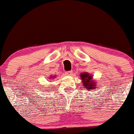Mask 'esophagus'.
Here are the masks:
<instances>
[{"mask_svg": "<svg viewBox=\"0 0 134 134\" xmlns=\"http://www.w3.org/2000/svg\"><path fill=\"white\" fill-rule=\"evenodd\" d=\"M72 73H73L72 71H67V72L65 73V74H66V76H70L72 75Z\"/></svg>", "mask_w": 134, "mask_h": 134, "instance_id": "1", "label": "esophagus"}]
</instances>
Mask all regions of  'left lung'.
<instances>
[{
	"mask_svg": "<svg viewBox=\"0 0 134 134\" xmlns=\"http://www.w3.org/2000/svg\"><path fill=\"white\" fill-rule=\"evenodd\" d=\"M83 84V87L86 91H93L97 89V82L93 78V76L87 72H83L80 75Z\"/></svg>",
	"mask_w": 134,
	"mask_h": 134,
	"instance_id": "8db88e82",
	"label": "left lung"
}]
</instances>
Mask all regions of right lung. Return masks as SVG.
Here are the masks:
<instances>
[{"mask_svg":"<svg viewBox=\"0 0 134 134\" xmlns=\"http://www.w3.org/2000/svg\"><path fill=\"white\" fill-rule=\"evenodd\" d=\"M54 77H55V76H50V79H53V78H54Z\"/></svg>","mask_w":134,"mask_h":134,"instance_id":"right-lung-1","label":"right lung"}]
</instances>
